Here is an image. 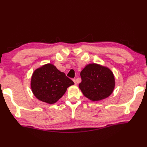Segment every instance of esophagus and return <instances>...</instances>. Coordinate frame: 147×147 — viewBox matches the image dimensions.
<instances>
[{
	"instance_id": "1",
	"label": "esophagus",
	"mask_w": 147,
	"mask_h": 147,
	"mask_svg": "<svg viewBox=\"0 0 147 147\" xmlns=\"http://www.w3.org/2000/svg\"><path fill=\"white\" fill-rule=\"evenodd\" d=\"M73 81H74V83H75V84H77V81L75 80V79H73Z\"/></svg>"
}]
</instances>
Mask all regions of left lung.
<instances>
[{"mask_svg": "<svg viewBox=\"0 0 147 147\" xmlns=\"http://www.w3.org/2000/svg\"><path fill=\"white\" fill-rule=\"evenodd\" d=\"M82 82L79 88L83 95L92 101H99L109 97L115 87L114 75L107 67L89 64L81 71Z\"/></svg>", "mask_w": 147, "mask_h": 147, "instance_id": "left-lung-1", "label": "left lung"}]
</instances>
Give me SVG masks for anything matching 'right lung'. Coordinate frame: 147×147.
<instances>
[{
	"mask_svg": "<svg viewBox=\"0 0 147 147\" xmlns=\"http://www.w3.org/2000/svg\"><path fill=\"white\" fill-rule=\"evenodd\" d=\"M74 84L72 80L51 63L35 69L30 80L31 90L35 97L49 104L56 103L67 88Z\"/></svg>",
	"mask_w": 147,
	"mask_h": 147,
	"instance_id": "1",
	"label": "right lung"
}]
</instances>
